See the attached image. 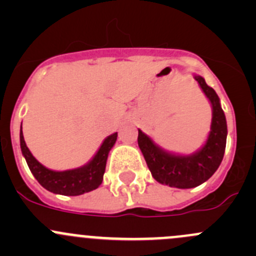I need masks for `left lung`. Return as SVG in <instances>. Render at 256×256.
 <instances>
[{
    "mask_svg": "<svg viewBox=\"0 0 256 256\" xmlns=\"http://www.w3.org/2000/svg\"><path fill=\"white\" fill-rule=\"evenodd\" d=\"M212 105L210 131L202 148L190 154H176L161 148L150 136L138 130V142L152 177L162 184L193 188L209 180L223 160L226 144V120L220 100L200 76H194Z\"/></svg>",
    "mask_w": 256,
    "mask_h": 256,
    "instance_id": "8db88e82",
    "label": "left lung"
}]
</instances>
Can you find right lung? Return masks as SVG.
<instances>
[{"mask_svg":"<svg viewBox=\"0 0 256 256\" xmlns=\"http://www.w3.org/2000/svg\"><path fill=\"white\" fill-rule=\"evenodd\" d=\"M116 138H118V132L108 136L102 141L95 156L84 166L74 170H66V171H53L40 164L30 154V148L24 142L22 126H20V150L32 174L40 182V184L49 192L62 196L84 194L90 190H96L102 184L105 167H106L108 154L115 144Z\"/></svg>","mask_w":256,"mask_h":256,"instance_id":"right-lung-1","label":"right lung"}]
</instances>
